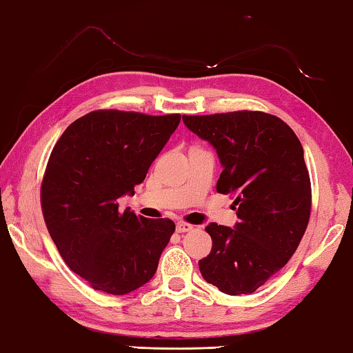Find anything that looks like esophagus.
Masks as SVG:
<instances>
[{
    "label": "esophagus",
    "instance_id": "obj_1",
    "mask_svg": "<svg viewBox=\"0 0 353 353\" xmlns=\"http://www.w3.org/2000/svg\"><path fill=\"white\" fill-rule=\"evenodd\" d=\"M176 230L179 232V234H185V232L193 230V225L188 224V223H183V221H179L177 225H176Z\"/></svg>",
    "mask_w": 353,
    "mask_h": 353
}]
</instances>
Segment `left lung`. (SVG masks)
<instances>
[{
    "mask_svg": "<svg viewBox=\"0 0 353 353\" xmlns=\"http://www.w3.org/2000/svg\"><path fill=\"white\" fill-rule=\"evenodd\" d=\"M185 126L210 141L223 165L216 191L234 196L235 229L212 223V250L202 277L225 294H250L296 252L312 212L303 148L288 124L265 112L183 115Z\"/></svg>",
    "mask_w": 353,
    "mask_h": 353,
    "instance_id": "left-lung-1",
    "label": "left lung"
}]
</instances>
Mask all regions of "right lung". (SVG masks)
<instances>
[{"label":"right lung","mask_w":353,"mask_h":353,"mask_svg":"<svg viewBox=\"0 0 353 353\" xmlns=\"http://www.w3.org/2000/svg\"><path fill=\"white\" fill-rule=\"evenodd\" d=\"M179 123V113L93 110L71 123L52 148L41 212L63 261L92 288L128 294L157 271L176 224L121 212L118 199L145 181Z\"/></svg>","instance_id":"1"}]
</instances>
